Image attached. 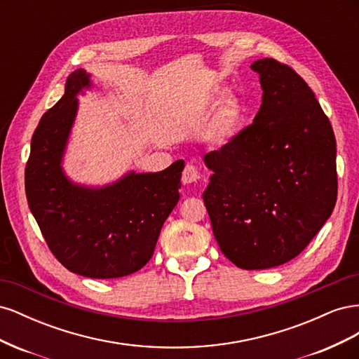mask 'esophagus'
<instances>
[{
  "mask_svg": "<svg viewBox=\"0 0 359 359\" xmlns=\"http://www.w3.org/2000/svg\"><path fill=\"white\" fill-rule=\"evenodd\" d=\"M201 178H202V175H201L199 169L194 165H191V163L184 168V172H182V182L184 184H194V182H198Z\"/></svg>",
  "mask_w": 359,
  "mask_h": 359,
  "instance_id": "esophagus-1",
  "label": "esophagus"
}]
</instances>
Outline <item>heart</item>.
<instances>
[{
    "label": "heart",
    "instance_id": "heart-1",
    "mask_svg": "<svg viewBox=\"0 0 359 359\" xmlns=\"http://www.w3.org/2000/svg\"><path fill=\"white\" fill-rule=\"evenodd\" d=\"M241 123V114L238 109V104L232 100H227L220 106L217 111V115L212 123V139L215 142H227L235 133L238 132V127Z\"/></svg>",
    "mask_w": 359,
    "mask_h": 359
}]
</instances>
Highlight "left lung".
<instances>
[{"mask_svg":"<svg viewBox=\"0 0 359 359\" xmlns=\"http://www.w3.org/2000/svg\"><path fill=\"white\" fill-rule=\"evenodd\" d=\"M262 104L253 124L203 157V202L223 255L243 269L283 265L309 245L337 201L335 136L307 82L257 60Z\"/></svg>","mask_w":359,"mask_h":359,"instance_id":"1","label":"left lung"}]
</instances>
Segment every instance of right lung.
I'll list each match as a JSON object with an SVG mask.
<instances>
[{"label":"right lung","mask_w":359,"mask_h":359,"mask_svg":"<svg viewBox=\"0 0 359 359\" xmlns=\"http://www.w3.org/2000/svg\"><path fill=\"white\" fill-rule=\"evenodd\" d=\"M90 74L74 70L60 102L41 116L25 168L29 210L61 265L90 278L133 274L154 253L163 223L180 199L184 160L156 173L130 172L106 187L73 184L61 168Z\"/></svg>","instance_id":"1"}]
</instances>
